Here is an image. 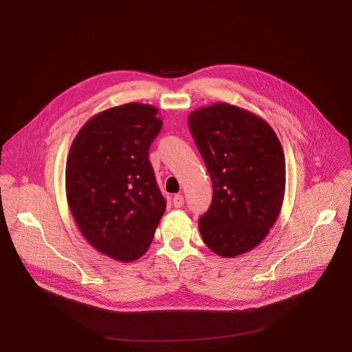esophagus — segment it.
I'll return each instance as SVG.
<instances>
[{"instance_id": "1", "label": "esophagus", "mask_w": 352, "mask_h": 352, "mask_svg": "<svg viewBox=\"0 0 352 352\" xmlns=\"http://www.w3.org/2000/svg\"><path fill=\"white\" fill-rule=\"evenodd\" d=\"M173 205L175 208H182L184 206V196L182 195H175L173 197Z\"/></svg>"}]
</instances>
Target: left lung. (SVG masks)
<instances>
[{
    "instance_id": "left-lung-1",
    "label": "left lung",
    "mask_w": 352,
    "mask_h": 352,
    "mask_svg": "<svg viewBox=\"0 0 352 352\" xmlns=\"http://www.w3.org/2000/svg\"><path fill=\"white\" fill-rule=\"evenodd\" d=\"M189 129L213 182V200L199 231L219 256L258 246L274 226L285 192V159L273 128L228 103L195 110Z\"/></svg>"
}]
</instances>
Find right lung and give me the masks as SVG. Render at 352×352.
Instances as JSON below:
<instances>
[{
  "mask_svg": "<svg viewBox=\"0 0 352 352\" xmlns=\"http://www.w3.org/2000/svg\"><path fill=\"white\" fill-rule=\"evenodd\" d=\"M157 114L142 103L98 113L67 159V200L79 231L98 252L125 263L146 254L167 206L148 162L163 126Z\"/></svg>",
  "mask_w": 352,
  "mask_h": 352,
  "instance_id": "1",
  "label": "right lung"
}]
</instances>
